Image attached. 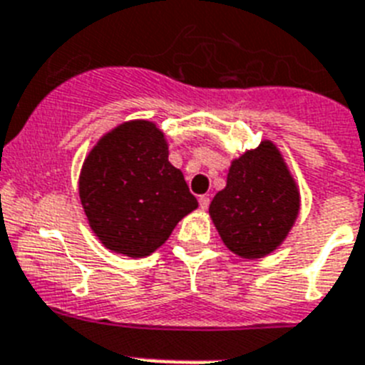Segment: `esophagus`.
<instances>
[{
	"mask_svg": "<svg viewBox=\"0 0 365 365\" xmlns=\"http://www.w3.org/2000/svg\"><path fill=\"white\" fill-rule=\"evenodd\" d=\"M208 205H210V197L208 195H199V207H201V210H207Z\"/></svg>",
	"mask_w": 365,
	"mask_h": 365,
	"instance_id": "1",
	"label": "esophagus"
}]
</instances>
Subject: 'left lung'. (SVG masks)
Listing matches in <instances>:
<instances>
[{
	"instance_id": "obj_1",
	"label": "left lung",
	"mask_w": 365,
	"mask_h": 365,
	"mask_svg": "<svg viewBox=\"0 0 365 365\" xmlns=\"http://www.w3.org/2000/svg\"><path fill=\"white\" fill-rule=\"evenodd\" d=\"M299 210V186L272 140L232 158L225 188L208 207L221 242L244 260L277 251L295 225Z\"/></svg>"
}]
</instances>
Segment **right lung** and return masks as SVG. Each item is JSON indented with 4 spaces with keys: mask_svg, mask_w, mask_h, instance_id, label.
Segmentation results:
<instances>
[{
    "mask_svg": "<svg viewBox=\"0 0 365 365\" xmlns=\"http://www.w3.org/2000/svg\"><path fill=\"white\" fill-rule=\"evenodd\" d=\"M155 121L129 120L101 136L79 173V199L92 232L129 258L155 253L197 208L182 171L170 160Z\"/></svg>",
    "mask_w": 365,
    "mask_h": 365,
    "instance_id": "right-lung-1",
    "label": "right lung"
}]
</instances>
